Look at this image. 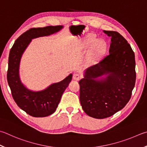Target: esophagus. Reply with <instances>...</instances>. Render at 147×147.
I'll return each mask as SVG.
<instances>
[{
  "label": "esophagus",
  "instance_id": "obj_1",
  "mask_svg": "<svg viewBox=\"0 0 147 147\" xmlns=\"http://www.w3.org/2000/svg\"><path fill=\"white\" fill-rule=\"evenodd\" d=\"M80 78V75L78 74L77 73H74L73 74V79L74 80H76V81H78Z\"/></svg>",
  "mask_w": 147,
  "mask_h": 147
}]
</instances>
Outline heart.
Instances as JSON below:
<instances>
[{"label": "heart", "instance_id": "1", "mask_svg": "<svg viewBox=\"0 0 147 147\" xmlns=\"http://www.w3.org/2000/svg\"><path fill=\"white\" fill-rule=\"evenodd\" d=\"M87 53L85 63L87 65H92L99 61L105 55L107 50V44L103 40H96V36L90 34L85 39L84 47L85 49L90 47Z\"/></svg>", "mask_w": 147, "mask_h": 147}]
</instances>
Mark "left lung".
<instances>
[{"label": "left lung", "mask_w": 147, "mask_h": 147, "mask_svg": "<svg viewBox=\"0 0 147 147\" xmlns=\"http://www.w3.org/2000/svg\"><path fill=\"white\" fill-rule=\"evenodd\" d=\"M103 31L111 38L109 54L87 69L79 81L83 110L96 119L113 116L127 105L136 77L134 53L126 39L116 31Z\"/></svg>", "instance_id": "1"}]
</instances>
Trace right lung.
<instances>
[{
  "label": "right lung",
  "mask_w": 147,
  "mask_h": 147,
  "mask_svg": "<svg viewBox=\"0 0 147 147\" xmlns=\"http://www.w3.org/2000/svg\"><path fill=\"white\" fill-rule=\"evenodd\" d=\"M62 26L31 28L16 40L10 50L7 80L13 98L19 107L29 115L36 118L46 117L55 113L61 97L71 82L70 74L62 81L50 85L44 90L33 91L28 89L20 80L19 67L21 58L32 39L49 36L57 33Z\"/></svg>",
  "instance_id": "add662e5"
}]
</instances>
